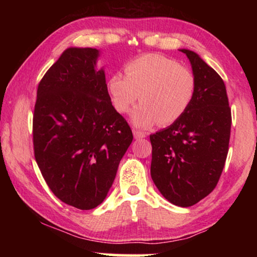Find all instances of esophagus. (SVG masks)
Listing matches in <instances>:
<instances>
[{"mask_svg":"<svg viewBox=\"0 0 257 257\" xmlns=\"http://www.w3.org/2000/svg\"><path fill=\"white\" fill-rule=\"evenodd\" d=\"M133 136H135L136 139H140V138H145L146 133L143 132V131H139V130L133 128Z\"/></svg>","mask_w":257,"mask_h":257,"instance_id":"obj_1","label":"esophagus"}]
</instances>
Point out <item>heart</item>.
Here are the masks:
<instances>
[{
    "label": "heart",
    "instance_id": "b5f03b06",
    "mask_svg": "<svg viewBox=\"0 0 257 257\" xmlns=\"http://www.w3.org/2000/svg\"><path fill=\"white\" fill-rule=\"evenodd\" d=\"M125 76L111 73L106 91L112 106L125 113L140 98L133 110V124L149 127L168 126L178 121L193 103L196 92L194 73L173 58L159 54L136 57L124 66Z\"/></svg>",
    "mask_w": 257,
    "mask_h": 257
}]
</instances>
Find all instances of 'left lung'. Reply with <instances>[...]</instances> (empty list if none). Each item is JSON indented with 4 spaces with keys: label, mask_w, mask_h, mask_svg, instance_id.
<instances>
[{
    "label": "left lung",
    "mask_w": 257,
    "mask_h": 257,
    "mask_svg": "<svg viewBox=\"0 0 257 257\" xmlns=\"http://www.w3.org/2000/svg\"><path fill=\"white\" fill-rule=\"evenodd\" d=\"M196 92L187 112L167 128L150 136L151 177L171 203L189 207L216 187L226 163L231 112L226 85L215 70L187 49Z\"/></svg>",
    "instance_id": "8db88e82"
}]
</instances>
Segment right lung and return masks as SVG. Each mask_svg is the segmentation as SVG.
I'll use <instances>...</instances> for the list:
<instances>
[{"instance_id":"right-lung-1","label":"right lung","mask_w":257,"mask_h":257,"mask_svg":"<svg viewBox=\"0 0 257 257\" xmlns=\"http://www.w3.org/2000/svg\"><path fill=\"white\" fill-rule=\"evenodd\" d=\"M99 51L69 48L37 87L35 159L51 192L66 205L92 209L106 198L133 135L112 106Z\"/></svg>"}]
</instances>
